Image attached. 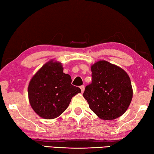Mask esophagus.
<instances>
[{
	"label": "esophagus",
	"mask_w": 154,
	"mask_h": 154,
	"mask_svg": "<svg viewBox=\"0 0 154 154\" xmlns=\"http://www.w3.org/2000/svg\"><path fill=\"white\" fill-rule=\"evenodd\" d=\"M80 89H81V92L83 93L84 91H85V86H84V85L80 86Z\"/></svg>",
	"instance_id": "34e87169"
}]
</instances>
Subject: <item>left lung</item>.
Wrapping results in <instances>:
<instances>
[{"label":"left lung","instance_id":"8db88e82","mask_svg":"<svg viewBox=\"0 0 154 154\" xmlns=\"http://www.w3.org/2000/svg\"><path fill=\"white\" fill-rule=\"evenodd\" d=\"M92 82L85 87L83 96L91 110L106 120L122 116L132 99L131 81L122 68L106 61L91 66Z\"/></svg>","mask_w":154,"mask_h":154}]
</instances>
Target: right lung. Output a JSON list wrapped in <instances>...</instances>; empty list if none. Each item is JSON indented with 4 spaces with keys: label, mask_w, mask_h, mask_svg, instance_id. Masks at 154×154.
<instances>
[{
    "label": "right lung",
    "mask_w": 154,
    "mask_h": 154,
    "mask_svg": "<svg viewBox=\"0 0 154 154\" xmlns=\"http://www.w3.org/2000/svg\"><path fill=\"white\" fill-rule=\"evenodd\" d=\"M61 63L49 61L34 77L28 86V97L32 109L45 119H53L67 109L72 97L81 93L71 85L69 75L63 73Z\"/></svg>",
    "instance_id": "right-lung-1"
}]
</instances>
